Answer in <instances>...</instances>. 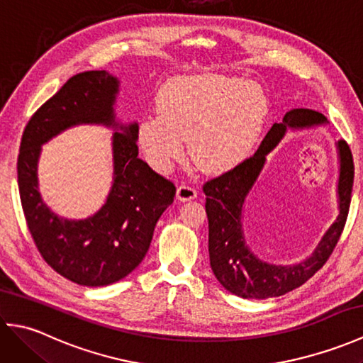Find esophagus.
<instances>
[{
  "instance_id": "obj_1",
  "label": "esophagus",
  "mask_w": 363,
  "mask_h": 363,
  "mask_svg": "<svg viewBox=\"0 0 363 363\" xmlns=\"http://www.w3.org/2000/svg\"><path fill=\"white\" fill-rule=\"evenodd\" d=\"M176 196L177 199H181V201H190V199H195L198 196V191L195 187L189 186V184H181L176 190Z\"/></svg>"
}]
</instances>
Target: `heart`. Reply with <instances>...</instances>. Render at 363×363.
<instances>
[{"instance_id":"heart-1","label":"heart","mask_w":363,"mask_h":363,"mask_svg":"<svg viewBox=\"0 0 363 363\" xmlns=\"http://www.w3.org/2000/svg\"><path fill=\"white\" fill-rule=\"evenodd\" d=\"M267 98L256 84L223 76H196L167 84L157 113L138 125V143L150 164L168 172L184 154L204 172L237 165L256 145L267 117Z\"/></svg>"}]
</instances>
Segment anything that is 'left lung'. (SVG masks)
<instances>
[{
    "instance_id": "obj_1",
    "label": "left lung",
    "mask_w": 363,
    "mask_h": 363,
    "mask_svg": "<svg viewBox=\"0 0 363 363\" xmlns=\"http://www.w3.org/2000/svg\"><path fill=\"white\" fill-rule=\"evenodd\" d=\"M326 123L323 113L312 109H293L274 123L259 150L234 168L204 182L206 212L209 220V257L215 277L228 291L246 299H265L285 295L303 285L326 264L340 238L348 218L354 182V162L350 145L338 142L340 215L328 229L312 256L298 265L281 267L262 262L250 251L242 233V207L256 182L265 156L281 142L287 128H306Z\"/></svg>"
}]
</instances>
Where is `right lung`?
I'll list each match as a JSON object with an SVG mask.
<instances>
[{
	"label": "right lung",
	"instance_id": "1",
	"mask_svg": "<svg viewBox=\"0 0 363 363\" xmlns=\"http://www.w3.org/2000/svg\"><path fill=\"white\" fill-rule=\"evenodd\" d=\"M117 79L84 72L42 104L23 130L17 162L18 190L30 237L54 272L74 284L101 287L128 276L148 252L154 226L173 203L174 184L138 159L134 123L113 134V186L94 217L79 221L50 212L37 189L40 145L79 123L115 126Z\"/></svg>",
	"mask_w": 363,
	"mask_h": 363
}]
</instances>
